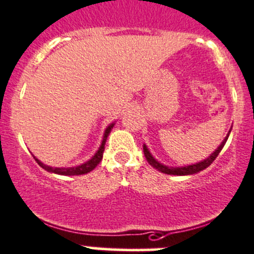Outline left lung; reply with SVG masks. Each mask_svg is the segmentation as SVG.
Wrapping results in <instances>:
<instances>
[{
    "mask_svg": "<svg viewBox=\"0 0 254 254\" xmlns=\"http://www.w3.org/2000/svg\"><path fill=\"white\" fill-rule=\"evenodd\" d=\"M231 129H232V128H231ZM231 129L228 130L227 135H226L225 139L222 140V143L218 145L217 149H216L215 152L210 154V157H207L206 159L201 160V162L195 163V164L184 165V167H169V165H164V164H162L160 162H158V160L155 159L154 157H153L152 153L149 152V149H148L147 145H145V144H143V152H144V155H145V159H147V162L149 163V164L152 165L154 169H157L158 172L164 173V174H169V175H179V177H182V175L196 174V173L201 172V170L206 169L209 165H211V163L216 159V157L220 154V152L222 150L223 145H225L226 142H227L228 135H230V133H231Z\"/></svg>",
    "mask_w": 254,
    "mask_h": 254,
    "instance_id": "obj_1",
    "label": "left lung"
}]
</instances>
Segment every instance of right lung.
I'll return each instance as SVG.
<instances>
[{"label": "right lung", "instance_id": "right-lung-1", "mask_svg": "<svg viewBox=\"0 0 254 254\" xmlns=\"http://www.w3.org/2000/svg\"><path fill=\"white\" fill-rule=\"evenodd\" d=\"M115 126V122L114 124L109 125V126L106 127V129H105V133H104V137H102V140H101V144H100L99 149L96 150V153H95L94 155H92L91 159L86 160L85 163H82V164L80 165H75V167H67V168H53V167H49V165H45L44 163H42L41 160L37 159L36 157H34V159H36V162L38 163L39 165L43 168V169H45L47 172L49 173H54V174H59V175H67V177H70V175H82V174H87V173H90L91 170H94L95 168L97 167V164H99L100 162L102 160V155H104V150H105V144H106V139L107 137H109L110 132H111V129L114 128Z\"/></svg>", "mask_w": 254, "mask_h": 254}]
</instances>
